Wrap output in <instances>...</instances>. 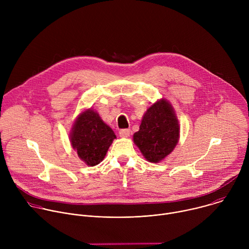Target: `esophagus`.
I'll use <instances>...</instances> for the list:
<instances>
[{
    "mask_svg": "<svg viewBox=\"0 0 249 249\" xmlns=\"http://www.w3.org/2000/svg\"><path fill=\"white\" fill-rule=\"evenodd\" d=\"M130 129H122L119 131V136L121 138H127L130 136Z\"/></svg>",
    "mask_w": 249,
    "mask_h": 249,
    "instance_id": "1",
    "label": "esophagus"
}]
</instances>
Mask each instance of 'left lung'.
<instances>
[{
    "instance_id": "obj_1",
    "label": "left lung",
    "mask_w": 249,
    "mask_h": 249,
    "mask_svg": "<svg viewBox=\"0 0 249 249\" xmlns=\"http://www.w3.org/2000/svg\"><path fill=\"white\" fill-rule=\"evenodd\" d=\"M179 124L171 104L164 98L154 103L142 119L134 143L150 162H160L178 143Z\"/></svg>"
}]
</instances>
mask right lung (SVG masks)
<instances>
[{
  "label": "right lung",
  "instance_id": "obj_1",
  "mask_svg": "<svg viewBox=\"0 0 249 249\" xmlns=\"http://www.w3.org/2000/svg\"><path fill=\"white\" fill-rule=\"evenodd\" d=\"M114 139L116 136L113 130L91 108L78 116L70 135L73 149L89 166L102 161Z\"/></svg>",
  "mask_w": 249,
  "mask_h": 249
}]
</instances>
